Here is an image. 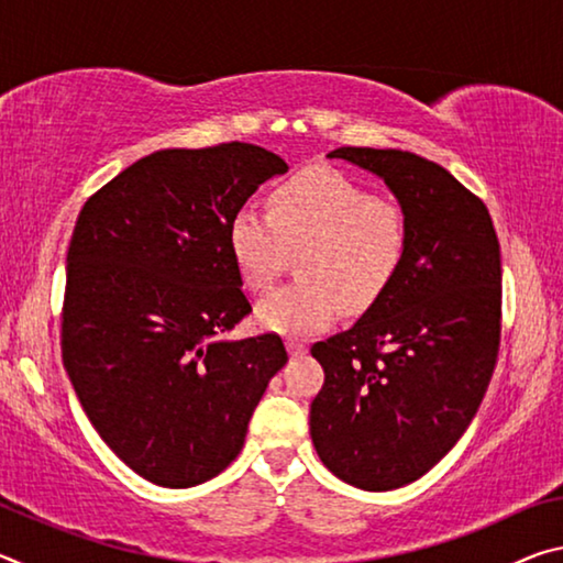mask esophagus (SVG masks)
Wrapping results in <instances>:
<instances>
[{
	"label": "esophagus",
	"mask_w": 563,
	"mask_h": 563,
	"mask_svg": "<svg viewBox=\"0 0 563 563\" xmlns=\"http://www.w3.org/2000/svg\"><path fill=\"white\" fill-rule=\"evenodd\" d=\"M288 352L292 357H302L305 352H308V345H305V342H300V340H288Z\"/></svg>",
	"instance_id": "obj_1"
}]
</instances>
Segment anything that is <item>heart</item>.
I'll use <instances>...</instances> for the list:
<instances>
[{
  "label": "heart",
  "instance_id": "b5f03b06",
  "mask_svg": "<svg viewBox=\"0 0 563 563\" xmlns=\"http://www.w3.org/2000/svg\"><path fill=\"white\" fill-rule=\"evenodd\" d=\"M295 251L300 280L263 298L255 320L280 335H310L342 310L360 316L385 298L409 253L407 213L338 170H300L271 190L268 213L243 206L228 221V253L245 288H271Z\"/></svg>",
  "mask_w": 563,
  "mask_h": 563
}]
</instances>
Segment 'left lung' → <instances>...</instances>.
I'll return each mask as SVG.
<instances>
[{
  "instance_id": "1",
  "label": "left lung",
  "mask_w": 563,
  "mask_h": 563,
  "mask_svg": "<svg viewBox=\"0 0 563 563\" xmlns=\"http://www.w3.org/2000/svg\"><path fill=\"white\" fill-rule=\"evenodd\" d=\"M385 180L409 221L393 288L355 325L310 347L325 383L310 405L318 456L342 482L389 492L419 479L482 405L501 335L492 216L450 170L409 151L342 146Z\"/></svg>"
}]
</instances>
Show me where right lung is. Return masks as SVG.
<instances>
[{
  "label": "right lung",
  "mask_w": 563,
  "mask_h": 563,
  "mask_svg": "<svg viewBox=\"0 0 563 563\" xmlns=\"http://www.w3.org/2000/svg\"><path fill=\"white\" fill-rule=\"evenodd\" d=\"M288 164L253 144L164 148L99 188L66 253L62 357L93 430L144 479L186 489L243 450L275 332L225 340L247 312L228 221Z\"/></svg>",
  "instance_id": "add662e5"
}]
</instances>
